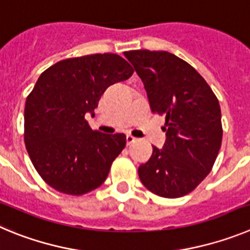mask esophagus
<instances>
[{"instance_id": "obj_1", "label": "esophagus", "mask_w": 250, "mask_h": 250, "mask_svg": "<svg viewBox=\"0 0 250 250\" xmlns=\"http://www.w3.org/2000/svg\"><path fill=\"white\" fill-rule=\"evenodd\" d=\"M125 139H127V146L133 145L134 142L137 141V138H134V137H133V136H130V134H127V137H125Z\"/></svg>"}]
</instances>
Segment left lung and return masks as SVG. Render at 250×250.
<instances>
[{
  "label": "left lung",
  "mask_w": 250,
  "mask_h": 250,
  "mask_svg": "<svg viewBox=\"0 0 250 250\" xmlns=\"http://www.w3.org/2000/svg\"><path fill=\"white\" fill-rule=\"evenodd\" d=\"M147 91L153 113L166 117L163 149L141 164L143 186L163 198L188 194L212 170L223 128L218 98L189 63L167 51L125 52Z\"/></svg>",
  "instance_id": "8db88e82"
}]
</instances>
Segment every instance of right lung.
Masks as SVG:
<instances>
[{
    "mask_svg": "<svg viewBox=\"0 0 250 250\" xmlns=\"http://www.w3.org/2000/svg\"><path fill=\"white\" fill-rule=\"evenodd\" d=\"M133 72L116 53H96L62 60L40 76L24 105V145L53 189L82 195L105 181L125 136L93 130L84 116L93 114L105 89Z\"/></svg>",
    "mask_w": 250,
    "mask_h": 250,
    "instance_id": "right-lung-1",
    "label": "right lung"
}]
</instances>
